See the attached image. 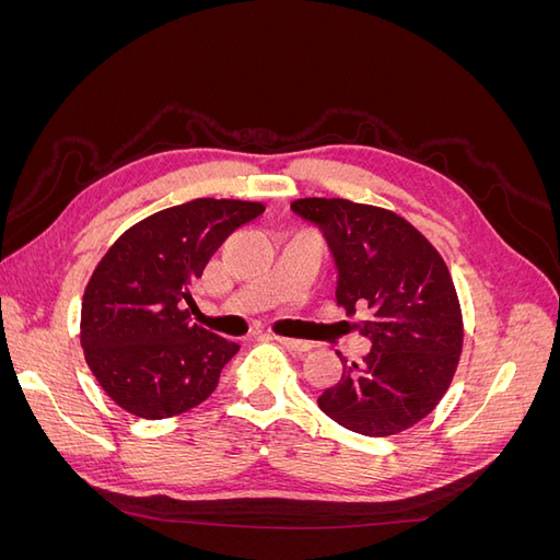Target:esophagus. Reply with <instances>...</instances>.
<instances>
[{
  "label": "esophagus",
  "mask_w": 560,
  "mask_h": 560,
  "mask_svg": "<svg viewBox=\"0 0 560 560\" xmlns=\"http://www.w3.org/2000/svg\"><path fill=\"white\" fill-rule=\"evenodd\" d=\"M278 343H282L284 348H290L292 352H308L311 350V343H306V341H299V338H287V336H273Z\"/></svg>",
  "instance_id": "34e87169"
}]
</instances>
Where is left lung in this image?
Here are the masks:
<instances>
[{"label": "left lung", "instance_id": "left-lung-1", "mask_svg": "<svg viewBox=\"0 0 560 560\" xmlns=\"http://www.w3.org/2000/svg\"><path fill=\"white\" fill-rule=\"evenodd\" d=\"M292 210L327 235L338 268L336 303L371 341L362 362L317 404L364 436L413 428L442 401L463 352V311L442 254L393 210L346 198H299Z\"/></svg>", "mask_w": 560, "mask_h": 560}]
</instances>
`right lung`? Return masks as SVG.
Listing matches in <instances>:
<instances>
[{
	"label": "right lung",
	"instance_id": "obj_1",
	"mask_svg": "<svg viewBox=\"0 0 560 560\" xmlns=\"http://www.w3.org/2000/svg\"><path fill=\"white\" fill-rule=\"evenodd\" d=\"M264 202L196 198L116 238L81 301V348L95 381L124 411L161 420L206 401L241 350L191 325V284L229 235Z\"/></svg>",
	"mask_w": 560,
	"mask_h": 560
}]
</instances>
